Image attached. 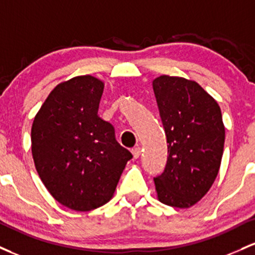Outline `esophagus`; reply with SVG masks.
Segmentation results:
<instances>
[{"instance_id":"1","label":"esophagus","mask_w":255,"mask_h":255,"mask_svg":"<svg viewBox=\"0 0 255 255\" xmlns=\"http://www.w3.org/2000/svg\"><path fill=\"white\" fill-rule=\"evenodd\" d=\"M131 151H132V155H133V158H135V159H138L139 156H141V148H139V147L133 148V149Z\"/></svg>"}]
</instances>
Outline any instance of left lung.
I'll return each instance as SVG.
<instances>
[{"mask_svg":"<svg viewBox=\"0 0 255 255\" xmlns=\"http://www.w3.org/2000/svg\"><path fill=\"white\" fill-rule=\"evenodd\" d=\"M153 90L167 139V161L154 177L159 201L187 208L210 190L218 174L225 128L218 104L199 84L160 76Z\"/></svg>","mask_w":255,"mask_h":255,"instance_id":"8db88e82","label":"left lung"}]
</instances>
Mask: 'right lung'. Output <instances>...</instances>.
Listing matches in <instances>:
<instances>
[{
    "label": "right lung",
    "mask_w": 255,
    "mask_h": 255,
    "mask_svg": "<svg viewBox=\"0 0 255 255\" xmlns=\"http://www.w3.org/2000/svg\"><path fill=\"white\" fill-rule=\"evenodd\" d=\"M104 83L74 77L55 88L31 128L32 156L43 184L74 211L94 210L113 196L132 154L122 147L112 124L97 116Z\"/></svg>",
    "instance_id": "1"
}]
</instances>
